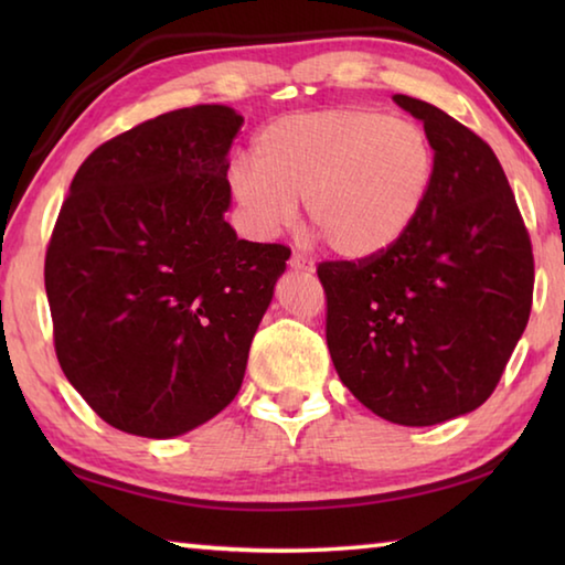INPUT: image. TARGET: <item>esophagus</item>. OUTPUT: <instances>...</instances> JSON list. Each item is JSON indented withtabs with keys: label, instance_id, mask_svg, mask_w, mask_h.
<instances>
[{
	"label": "esophagus",
	"instance_id": "esophagus-1",
	"mask_svg": "<svg viewBox=\"0 0 565 565\" xmlns=\"http://www.w3.org/2000/svg\"><path fill=\"white\" fill-rule=\"evenodd\" d=\"M289 266H291L294 271H301V274H313V269H317V266H313V262L306 259V256H301V254H291Z\"/></svg>",
	"mask_w": 565,
	"mask_h": 565
}]
</instances>
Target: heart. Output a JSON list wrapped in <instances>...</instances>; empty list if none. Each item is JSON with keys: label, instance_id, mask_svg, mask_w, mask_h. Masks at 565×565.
I'll list each match as a JSON object with an SVG mask.
<instances>
[{"label": "heart", "instance_id": "b5f03b06", "mask_svg": "<svg viewBox=\"0 0 565 565\" xmlns=\"http://www.w3.org/2000/svg\"><path fill=\"white\" fill-rule=\"evenodd\" d=\"M436 149L416 121L369 107L274 119L228 189L256 236H274L303 199L311 226L343 259L366 262L404 238L431 199Z\"/></svg>", "mask_w": 565, "mask_h": 565}]
</instances>
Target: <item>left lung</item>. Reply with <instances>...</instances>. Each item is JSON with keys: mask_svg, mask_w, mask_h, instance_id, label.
<instances>
[{"mask_svg": "<svg viewBox=\"0 0 565 565\" xmlns=\"http://www.w3.org/2000/svg\"><path fill=\"white\" fill-rule=\"evenodd\" d=\"M394 102L436 149L414 228L366 262H323L337 374L376 416L434 426L483 404L529 323L531 238L493 149L434 104Z\"/></svg>", "mask_w": 565, "mask_h": 565, "instance_id": "8db88e82", "label": "left lung"}]
</instances>
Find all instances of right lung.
Here are the masks:
<instances>
[{"label":"right lung","instance_id":"obj_1","mask_svg":"<svg viewBox=\"0 0 565 565\" xmlns=\"http://www.w3.org/2000/svg\"><path fill=\"white\" fill-rule=\"evenodd\" d=\"M244 117L199 104L84 159L46 246L64 376L124 434L171 438L238 394L291 252L238 238L228 149Z\"/></svg>","mask_w":565,"mask_h":565}]
</instances>
